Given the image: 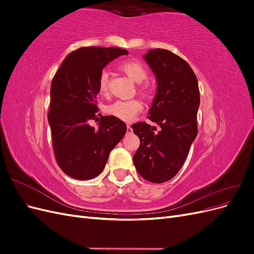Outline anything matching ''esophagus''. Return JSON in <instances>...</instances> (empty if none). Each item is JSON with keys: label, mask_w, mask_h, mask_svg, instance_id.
Masks as SVG:
<instances>
[{"label": "esophagus", "mask_w": 254, "mask_h": 254, "mask_svg": "<svg viewBox=\"0 0 254 254\" xmlns=\"http://www.w3.org/2000/svg\"><path fill=\"white\" fill-rule=\"evenodd\" d=\"M132 132H133V130H132L131 126L128 125V126H127V134L130 135V134H132Z\"/></svg>", "instance_id": "34e87169"}]
</instances>
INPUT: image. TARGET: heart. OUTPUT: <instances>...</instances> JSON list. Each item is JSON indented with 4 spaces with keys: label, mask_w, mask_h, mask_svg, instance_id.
Masks as SVG:
<instances>
[{
    "label": "heart",
    "mask_w": 254,
    "mask_h": 254,
    "mask_svg": "<svg viewBox=\"0 0 254 254\" xmlns=\"http://www.w3.org/2000/svg\"><path fill=\"white\" fill-rule=\"evenodd\" d=\"M121 68L128 77L136 83L143 82L147 77V70L146 67L139 63V61L128 60L124 61L121 64ZM98 93L102 96H106L109 92V72L103 70L99 74L97 82ZM141 92L145 96L151 95V88L147 83L141 87ZM143 109V105L139 99H129V101H117L107 107V113L115 117L119 120L130 122L132 121L137 114Z\"/></svg>",
    "instance_id": "heart-1"
}]
</instances>
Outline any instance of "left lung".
<instances>
[{"instance_id":"8db88e82","label":"left lung","mask_w":254,"mask_h":254,"mask_svg":"<svg viewBox=\"0 0 254 254\" xmlns=\"http://www.w3.org/2000/svg\"><path fill=\"white\" fill-rule=\"evenodd\" d=\"M143 58L157 80L148 119L161 129L155 132L145 122L131 126L141 142L132 160L145 180L163 183L180 171L196 139L198 80L187 61L171 51L149 50Z\"/></svg>"}]
</instances>
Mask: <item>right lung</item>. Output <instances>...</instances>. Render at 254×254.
Listing matches in <instances>:
<instances>
[{"label": "right lung", "mask_w": 254, "mask_h": 254, "mask_svg": "<svg viewBox=\"0 0 254 254\" xmlns=\"http://www.w3.org/2000/svg\"><path fill=\"white\" fill-rule=\"evenodd\" d=\"M121 55L128 52L80 48L64 58L52 80L48 119L53 149L59 167L74 179L90 180L101 174L111 150L127 131L124 122L98 114L96 106L99 74ZM91 119L100 120L97 128L89 126Z\"/></svg>", "instance_id": "right-lung-1"}]
</instances>
